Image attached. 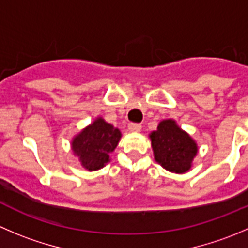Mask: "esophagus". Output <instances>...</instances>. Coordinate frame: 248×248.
<instances>
[{
  "mask_svg": "<svg viewBox=\"0 0 248 248\" xmlns=\"http://www.w3.org/2000/svg\"><path fill=\"white\" fill-rule=\"evenodd\" d=\"M128 129L131 132H139L141 129V124H129Z\"/></svg>",
  "mask_w": 248,
  "mask_h": 248,
  "instance_id": "1",
  "label": "esophagus"
}]
</instances>
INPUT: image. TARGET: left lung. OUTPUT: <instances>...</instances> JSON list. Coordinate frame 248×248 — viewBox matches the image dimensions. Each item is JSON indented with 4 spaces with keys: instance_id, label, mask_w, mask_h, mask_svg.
<instances>
[{
    "instance_id": "1",
    "label": "left lung",
    "mask_w": 248,
    "mask_h": 248,
    "mask_svg": "<svg viewBox=\"0 0 248 248\" xmlns=\"http://www.w3.org/2000/svg\"><path fill=\"white\" fill-rule=\"evenodd\" d=\"M155 161L164 169L184 174L192 167L198 146L188 133L182 131L174 120L159 122L156 131L150 134Z\"/></svg>"
}]
</instances>
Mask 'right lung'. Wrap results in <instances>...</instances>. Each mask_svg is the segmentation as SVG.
<instances>
[{
  "mask_svg": "<svg viewBox=\"0 0 248 248\" xmlns=\"http://www.w3.org/2000/svg\"><path fill=\"white\" fill-rule=\"evenodd\" d=\"M121 132L112 124L97 117L72 140V150L87 170H98L110 161L109 155L116 149Z\"/></svg>",
  "mask_w": 248,
  "mask_h": 248,
  "instance_id": "obj_1",
  "label": "right lung"
}]
</instances>
